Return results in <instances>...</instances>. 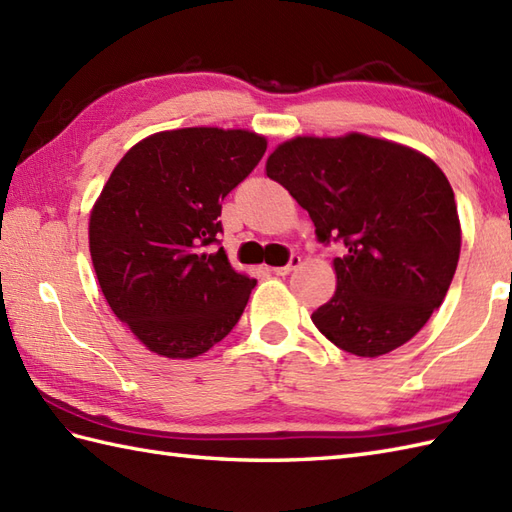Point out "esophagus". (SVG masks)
Listing matches in <instances>:
<instances>
[{"label":"esophagus","instance_id":"esophagus-1","mask_svg":"<svg viewBox=\"0 0 512 512\" xmlns=\"http://www.w3.org/2000/svg\"><path fill=\"white\" fill-rule=\"evenodd\" d=\"M299 264H301V257H299V255H290V262H288L286 266H277V268H273V273H275V275H279V277H284V275L292 273V270H295Z\"/></svg>","mask_w":512,"mask_h":512}]
</instances>
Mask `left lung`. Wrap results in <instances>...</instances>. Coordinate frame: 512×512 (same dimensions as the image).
<instances>
[{
	"label": "left lung",
	"instance_id": "left-lung-1",
	"mask_svg": "<svg viewBox=\"0 0 512 512\" xmlns=\"http://www.w3.org/2000/svg\"><path fill=\"white\" fill-rule=\"evenodd\" d=\"M314 222L341 242L334 297L312 312L323 336L354 356H383L413 339L447 297L460 259L453 189L436 162L363 134L295 138L266 162Z\"/></svg>",
	"mask_w": 512,
	"mask_h": 512
}]
</instances>
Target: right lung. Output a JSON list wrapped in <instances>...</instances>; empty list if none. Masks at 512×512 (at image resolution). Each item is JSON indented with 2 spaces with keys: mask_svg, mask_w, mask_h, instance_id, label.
<instances>
[{
  "mask_svg": "<svg viewBox=\"0 0 512 512\" xmlns=\"http://www.w3.org/2000/svg\"><path fill=\"white\" fill-rule=\"evenodd\" d=\"M264 154L253 132L187 127L140 140L112 171L90 215L92 264L118 321L151 352L200 356L242 317L257 279L228 264L217 217Z\"/></svg>",
  "mask_w": 512,
  "mask_h": 512,
  "instance_id": "1",
  "label": "right lung"
}]
</instances>
